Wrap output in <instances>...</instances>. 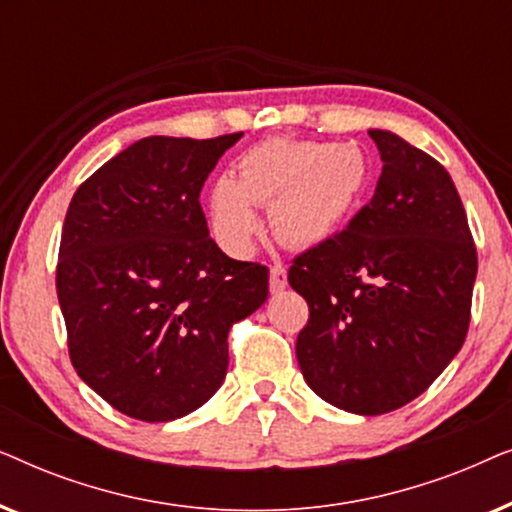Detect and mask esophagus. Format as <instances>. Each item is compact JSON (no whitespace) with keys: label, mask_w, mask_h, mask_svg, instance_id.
Masks as SVG:
<instances>
[{"label":"esophagus","mask_w":512,"mask_h":512,"mask_svg":"<svg viewBox=\"0 0 512 512\" xmlns=\"http://www.w3.org/2000/svg\"><path fill=\"white\" fill-rule=\"evenodd\" d=\"M286 289V268L282 263H275L270 268V291L279 293Z\"/></svg>","instance_id":"1"}]
</instances>
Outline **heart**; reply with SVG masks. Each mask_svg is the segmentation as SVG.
<instances>
[{"label":"heart","mask_w":512,"mask_h":512,"mask_svg":"<svg viewBox=\"0 0 512 512\" xmlns=\"http://www.w3.org/2000/svg\"><path fill=\"white\" fill-rule=\"evenodd\" d=\"M368 184V158L356 144L268 139L251 146L209 195L214 240L247 254L258 233L254 205H272L270 223L284 244L312 247L340 230Z\"/></svg>","instance_id":"heart-1"}]
</instances>
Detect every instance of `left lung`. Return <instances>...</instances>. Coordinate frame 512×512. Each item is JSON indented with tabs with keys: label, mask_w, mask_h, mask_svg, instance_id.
I'll return each mask as SVG.
<instances>
[{
	"label": "left lung",
	"mask_w": 512,
	"mask_h": 512,
	"mask_svg": "<svg viewBox=\"0 0 512 512\" xmlns=\"http://www.w3.org/2000/svg\"><path fill=\"white\" fill-rule=\"evenodd\" d=\"M382 174L349 226L293 258L310 319L296 340L314 394L384 415L431 387L464 345L478 251L443 165L394 132L370 130Z\"/></svg>",
	"instance_id": "1"
}]
</instances>
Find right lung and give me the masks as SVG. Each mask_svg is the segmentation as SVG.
I'll return each instance as SVG.
<instances>
[{
    "label": "right lung",
    "instance_id": "right-lung-1",
    "mask_svg": "<svg viewBox=\"0 0 512 512\" xmlns=\"http://www.w3.org/2000/svg\"><path fill=\"white\" fill-rule=\"evenodd\" d=\"M242 132L144 137L76 188L55 289L72 366L142 422L198 410L228 370V331L268 300L270 270L209 237L200 191Z\"/></svg>",
    "mask_w": 512,
    "mask_h": 512
}]
</instances>
